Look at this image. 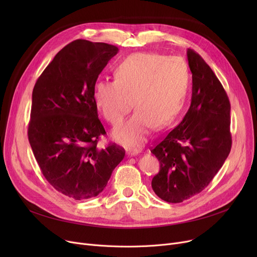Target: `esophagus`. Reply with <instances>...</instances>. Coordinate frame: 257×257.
<instances>
[{
    "mask_svg": "<svg viewBox=\"0 0 257 257\" xmlns=\"http://www.w3.org/2000/svg\"><path fill=\"white\" fill-rule=\"evenodd\" d=\"M139 150H137V149H129V150H127V155L128 156H136V155H138L139 154Z\"/></svg>",
    "mask_w": 257,
    "mask_h": 257,
    "instance_id": "esophagus-1",
    "label": "esophagus"
}]
</instances>
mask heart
Instances as JSON below:
<instances>
[{
	"label": "heart",
	"mask_w": 257,
	"mask_h": 257,
	"mask_svg": "<svg viewBox=\"0 0 257 257\" xmlns=\"http://www.w3.org/2000/svg\"><path fill=\"white\" fill-rule=\"evenodd\" d=\"M190 74L179 57L156 53H137L121 60L114 79L99 80L92 98L107 121L115 125L132 106L136 111L116 126L114 140L127 147L143 145L150 130L164 129L180 113L187 92Z\"/></svg>",
	"instance_id": "b5f03b06"
}]
</instances>
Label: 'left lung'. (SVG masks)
<instances>
[{
  "instance_id": "left-lung-1",
  "label": "left lung",
  "mask_w": 257,
  "mask_h": 257,
  "mask_svg": "<svg viewBox=\"0 0 257 257\" xmlns=\"http://www.w3.org/2000/svg\"><path fill=\"white\" fill-rule=\"evenodd\" d=\"M193 78L192 100L181 123L151 152L160 164L152 179L154 193L180 203L201 193L224 165L231 150L230 102L209 65L188 49Z\"/></svg>"
}]
</instances>
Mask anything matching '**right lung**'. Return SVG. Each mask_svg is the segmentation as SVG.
<instances>
[{"label":"right lung","mask_w":257,"mask_h":257,"mask_svg":"<svg viewBox=\"0 0 257 257\" xmlns=\"http://www.w3.org/2000/svg\"><path fill=\"white\" fill-rule=\"evenodd\" d=\"M118 49L77 39L60 50L32 92L28 139L42 173L56 191L75 200L98 196L125 150L97 147L106 134L92 91Z\"/></svg>","instance_id":"obj_1"}]
</instances>
